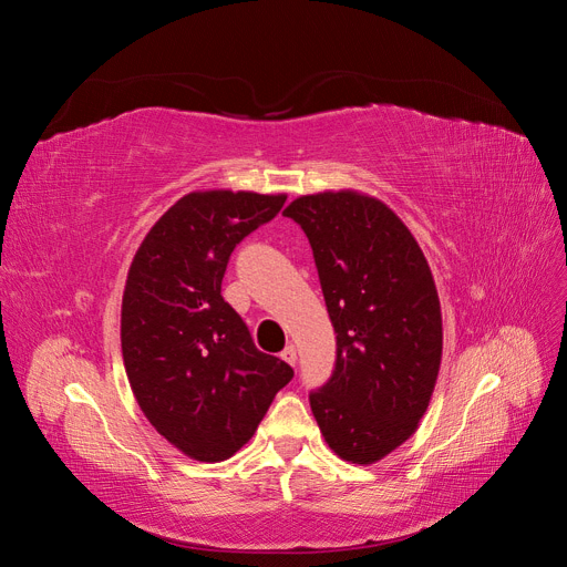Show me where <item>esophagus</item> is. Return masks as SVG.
<instances>
[{
  "mask_svg": "<svg viewBox=\"0 0 567 567\" xmlns=\"http://www.w3.org/2000/svg\"><path fill=\"white\" fill-rule=\"evenodd\" d=\"M281 359H284L286 364L296 367V362H298V352H296V346H288V348L281 352Z\"/></svg>",
  "mask_w": 567,
  "mask_h": 567,
  "instance_id": "1",
  "label": "esophagus"
}]
</instances>
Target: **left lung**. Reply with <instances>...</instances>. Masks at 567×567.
I'll return each mask as SVG.
<instances>
[{"mask_svg":"<svg viewBox=\"0 0 567 567\" xmlns=\"http://www.w3.org/2000/svg\"><path fill=\"white\" fill-rule=\"evenodd\" d=\"M310 238L336 331V371L310 394L326 444L371 466L404 444L431 404L442 312L414 234L375 196L340 188L284 210Z\"/></svg>","mask_w":567,"mask_h":567,"instance_id":"obj_1","label":"left lung"}]
</instances>
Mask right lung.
<instances>
[{
  "mask_svg": "<svg viewBox=\"0 0 567 567\" xmlns=\"http://www.w3.org/2000/svg\"><path fill=\"white\" fill-rule=\"evenodd\" d=\"M284 203L286 194L192 192L134 252L120 310L127 381L148 423L188 458L234 456L293 379L221 298L231 250Z\"/></svg>",
  "mask_w": 567,
  "mask_h": 567,
  "instance_id": "obj_1",
  "label": "right lung"
}]
</instances>
